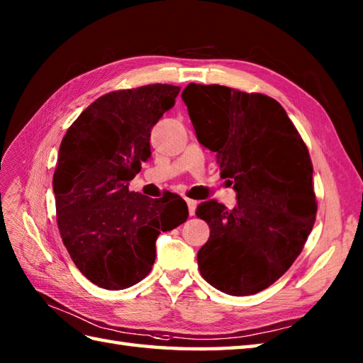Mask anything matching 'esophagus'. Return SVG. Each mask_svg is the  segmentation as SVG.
Wrapping results in <instances>:
<instances>
[{
  "instance_id": "obj_1",
  "label": "esophagus",
  "mask_w": 363,
  "mask_h": 363,
  "mask_svg": "<svg viewBox=\"0 0 363 363\" xmlns=\"http://www.w3.org/2000/svg\"><path fill=\"white\" fill-rule=\"evenodd\" d=\"M186 203H187V206H189V213L191 215V217H194L195 215V212H196V206H198V203L196 201H194V199H186Z\"/></svg>"
}]
</instances>
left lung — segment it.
<instances>
[{
	"label": "left lung",
	"instance_id": "1",
	"mask_svg": "<svg viewBox=\"0 0 363 363\" xmlns=\"http://www.w3.org/2000/svg\"><path fill=\"white\" fill-rule=\"evenodd\" d=\"M198 142L217 152L237 204L209 199L196 215L211 228L198 268L233 296L262 291L303 251L317 213L313 167L284 107L267 95L189 84L182 91Z\"/></svg>",
	"mask_w": 363,
	"mask_h": 363
}]
</instances>
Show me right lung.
I'll use <instances>...</instances> for the list:
<instances>
[{
  "label": "right lung",
  "mask_w": 363,
  "mask_h": 363,
  "mask_svg": "<svg viewBox=\"0 0 363 363\" xmlns=\"http://www.w3.org/2000/svg\"><path fill=\"white\" fill-rule=\"evenodd\" d=\"M179 90L151 84L111 91L76 118L60 143L52 176L57 226L74 265L98 287L140 282L156 260L159 234L189 217L176 194L152 199L129 191L151 159V129Z\"/></svg>",
  "instance_id": "1"
}]
</instances>
